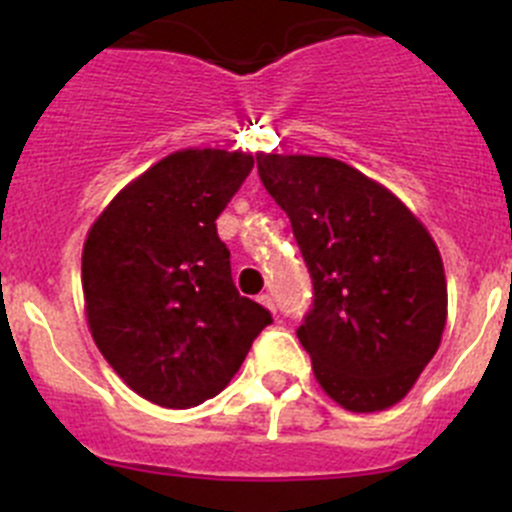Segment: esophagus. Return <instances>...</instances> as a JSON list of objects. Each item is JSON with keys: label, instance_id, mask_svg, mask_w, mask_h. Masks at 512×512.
<instances>
[{"label": "esophagus", "instance_id": "34e87169", "mask_svg": "<svg viewBox=\"0 0 512 512\" xmlns=\"http://www.w3.org/2000/svg\"><path fill=\"white\" fill-rule=\"evenodd\" d=\"M257 300H260V302H262V305H265V307H267V310H272V312H275V297H272V295H270V292H262V295H260V297H257Z\"/></svg>", "mask_w": 512, "mask_h": 512}]
</instances>
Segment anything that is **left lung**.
<instances>
[{"instance_id":"8db88e82","label":"left lung","mask_w":512,"mask_h":512,"mask_svg":"<svg viewBox=\"0 0 512 512\" xmlns=\"http://www.w3.org/2000/svg\"><path fill=\"white\" fill-rule=\"evenodd\" d=\"M312 277L297 330L327 395L352 413L400 403L448 317L440 252L390 190L332 157L257 155Z\"/></svg>"}]
</instances>
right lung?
<instances>
[{"label": "right lung", "instance_id": "add662e5", "mask_svg": "<svg viewBox=\"0 0 512 512\" xmlns=\"http://www.w3.org/2000/svg\"><path fill=\"white\" fill-rule=\"evenodd\" d=\"M252 165L242 152H175L124 187L84 242L94 342L137 395L162 408L215 398L272 322L237 292L215 225Z\"/></svg>", "mask_w": 512, "mask_h": 512}]
</instances>
